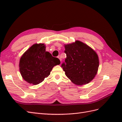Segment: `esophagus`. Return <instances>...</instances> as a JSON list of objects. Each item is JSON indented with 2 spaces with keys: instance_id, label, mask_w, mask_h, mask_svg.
<instances>
[{
  "instance_id": "34e87169",
  "label": "esophagus",
  "mask_w": 122,
  "mask_h": 122,
  "mask_svg": "<svg viewBox=\"0 0 122 122\" xmlns=\"http://www.w3.org/2000/svg\"><path fill=\"white\" fill-rule=\"evenodd\" d=\"M57 57H58V58L59 59H60V61H61V56H60V55H59V56H58Z\"/></svg>"
}]
</instances>
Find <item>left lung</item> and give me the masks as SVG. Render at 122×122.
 <instances>
[{
  "label": "left lung",
  "mask_w": 122,
  "mask_h": 122,
  "mask_svg": "<svg viewBox=\"0 0 122 122\" xmlns=\"http://www.w3.org/2000/svg\"><path fill=\"white\" fill-rule=\"evenodd\" d=\"M66 58L61 67L68 78L81 86L89 83L97 74L99 58L91 47L79 41L65 45Z\"/></svg>",
  "instance_id": "8db88e82"
}]
</instances>
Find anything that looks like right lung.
Instances as JSON below:
<instances>
[{"label":"right lung","instance_id":"1","mask_svg":"<svg viewBox=\"0 0 122 122\" xmlns=\"http://www.w3.org/2000/svg\"><path fill=\"white\" fill-rule=\"evenodd\" d=\"M61 61L46 51L44 44H35L25 51L19 62L20 72L23 78L34 85L42 82L48 76L54 66Z\"/></svg>","mask_w":122,"mask_h":122}]
</instances>
